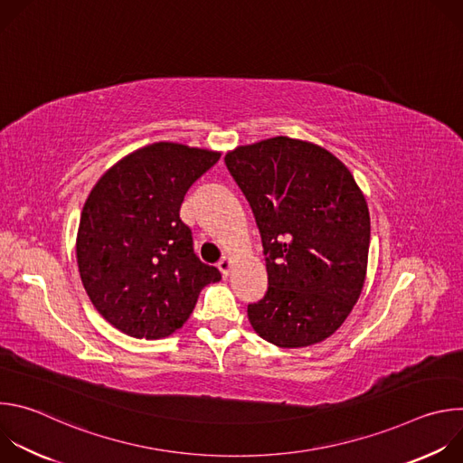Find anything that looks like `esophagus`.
Instances as JSON below:
<instances>
[{
  "label": "esophagus",
  "instance_id": "obj_1",
  "mask_svg": "<svg viewBox=\"0 0 463 463\" xmlns=\"http://www.w3.org/2000/svg\"><path fill=\"white\" fill-rule=\"evenodd\" d=\"M218 269L222 271L223 277H229V275H231V269H232V258H231V256H223V258L218 261Z\"/></svg>",
  "mask_w": 463,
  "mask_h": 463
}]
</instances>
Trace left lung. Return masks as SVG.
Returning a JSON list of instances; mask_svg holds the SVG:
<instances>
[{"label": "left lung", "instance_id": "left-lung-1", "mask_svg": "<svg viewBox=\"0 0 463 463\" xmlns=\"http://www.w3.org/2000/svg\"><path fill=\"white\" fill-rule=\"evenodd\" d=\"M225 165L252 209L268 293L247 306L254 332L280 348L334 335L364 286L370 214L352 172L291 137L238 146Z\"/></svg>", "mask_w": 463, "mask_h": 463}]
</instances>
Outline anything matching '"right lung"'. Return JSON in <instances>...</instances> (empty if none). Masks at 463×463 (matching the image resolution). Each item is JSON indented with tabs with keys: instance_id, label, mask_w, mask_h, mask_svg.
<instances>
[{
	"instance_id": "obj_1",
	"label": "right lung",
	"mask_w": 463,
	"mask_h": 463,
	"mask_svg": "<svg viewBox=\"0 0 463 463\" xmlns=\"http://www.w3.org/2000/svg\"><path fill=\"white\" fill-rule=\"evenodd\" d=\"M220 156L154 143L115 163L90 192L77 234L79 271L97 311L122 334L168 337L200 291L222 280L195 256L179 218L184 194Z\"/></svg>"
}]
</instances>
